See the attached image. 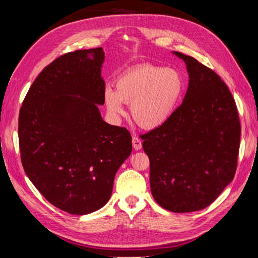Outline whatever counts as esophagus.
Instances as JSON below:
<instances>
[{
  "label": "esophagus",
  "instance_id": "34e87169",
  "mask_svg": "<svg viewBox=\"0 0 258 258\" xmlns=\"http://www.w3.org/2000/svg\"><path fill=\"white\" fill-rule=\"evenodd\" d=\"M132 143H133V147L135 151H140L142 149V141L138 138V136H133Z\"/></svg>",
  "mask_w": 258,
  "mask_h": 258
}]
</instances>
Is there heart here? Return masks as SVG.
I'll use <instances>...</instances> for the list:
<instances>
[{
    "instance_id": "1",
    "label": "heart",
    "mask_w": 258,
    "mask_h": 258,
    "mask_svg": "<svg viewBox=\"0 0 258 258\" xmlns=\"http://www.w3.org/2000/svg\"><path fill=\"white\" fill-rule=\"evenodd\" d=\"M184 91L178 71L153 64L126 71L116 82V91L106 89L105 103L113 114L124 113V103L132 104L131 113L143 128H156L167 123Z\"/></svg>"
}]
</instances>
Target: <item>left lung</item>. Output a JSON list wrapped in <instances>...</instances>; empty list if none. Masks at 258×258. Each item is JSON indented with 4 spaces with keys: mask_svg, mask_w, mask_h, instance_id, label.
Returning a JSON list of instances; mask_svg holds the SVG:
<instances>
[{
    "mask_svg": "<svg viewBox=\"0 0 258 258\" xmlns=\"http://www.w3.org/2000/svg\"><path fill=\"white\" fill-rule=\"evenodd\" d=\"M174 54L188 72L183 103L167 123L141 139L157 204L190 213L211 205L234 178L240 124L232 93L220 76L194 57Z\"/></svg>",
    "mask_w": 258,
    "mask_h": 258,
    "instance_id": "1",
    "label": "left lung"
}]
</instances>
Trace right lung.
Wrapping results in <instances>:
<instances>
[{"label":"right lung","mask_w":258,"mask_h":258,"mask_svg":"<svg viewBox=\"0 0 258 258\" xmlns=\"http://www.w3.org/2000/svg\"><path fill=\"white\" fill-rule=\"evenodd\" d=\"M102 47L70 52L43 69L20 109L24 171L52 205L74 215L100 210L132 152L127 130L104 122Z\"/></svg>","instance_id":"right-lung-1"}]
</instances>
